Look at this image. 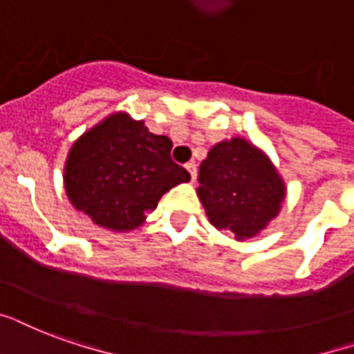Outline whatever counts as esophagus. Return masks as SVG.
I'll use <instances>...</instances> for the list:
<instances>
[{
  "label": "esophagus",
  "mask_w": 354,
  "mask_h": 354,
  "mask_svg": "<svg viewBox=\"0 0 354 354\" xmlns=\"http://www.w3.org/2000/svg\"><path fill=\"white\" fill-rule=\"evenodd\" d=\"M187 169H188V174H190V180H196V177H198V166L194 164V162H188L187 164Z\"/></svg>",
  "instance_id": "1"
}]
</instances>
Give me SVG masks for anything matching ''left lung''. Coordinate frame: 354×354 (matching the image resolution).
<instances>
[{
	"instance_id": "left-lung-1",
	"label": "left lung",
	"mask_w": 354,
	"mask_h": 354,
	"mask_svg": "<svg viewBox=\"0 0 354 354\" xmlns=\"http://www.w3.org/2000/svg\"><path fill=\"white\" fill-rule=\"evenodd\" d=\"M198 196L218 230L244 241L280 212L283 180L265 153L243 138L220 142L199 166Z\"/></svg>"
}]
</instances>
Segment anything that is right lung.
Wrapping results in <instances>:
<instances>
[{"label": "right lung", "instance_id": "1", "mask_svg": "<svg viewBox=\"0 0 354 354\" xmlns=\"http://www.w3.org/2000/svg\"><path fill=\"white\" fill-rule=\"evenodd\" d=\"M171 147L169 138L149 132L143 121L111 113L71 149L63 177L66 196L100 227L136 230L169 188L190 180L171 160Z\"/></svg>", "mask_w": 354, "mask_h": 354}]
</instances>
